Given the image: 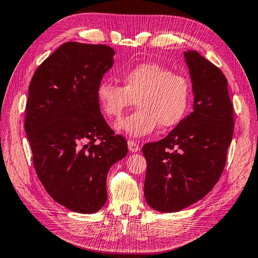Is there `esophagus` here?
<instances>
[{"instance_id":"1","label":"esophagus","mask_w":258,"mask_h":258,"mask_svg":"<svg viewBox=\"0 0 258 258\" xmlns=\"http://www.w3.org/2000/svg\"><path fill=\"white\" fill-rule=\"evenodd\" d=\"M127 145H128V151L131 153H137V152L140 151V148H141L139 144H137L134 141H128L127 142Z\"/></svg>"}]
</instances>
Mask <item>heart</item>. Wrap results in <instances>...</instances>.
<instances>
[{"label":"heart","mask_w":258,"mask_h":258,"mask_svg":"<svg viewBox=\"0 0 258 258\" xmlns=\"http://www.w3.org/2000/svg\"><path fill=\"white\" fill-rule=\"evenodd\" d=\"M123 87L109 80L97 88V100L107 117L118 118L136 102L133 114L118 121L117 132L132 137L147 135L156 128L171 127L183 117L191 98V83L185 76L168 68L144 62L122 76Z\"/></svg>","instance_id":"heart-1"}]
</instances>
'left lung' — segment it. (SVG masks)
<instances>
[{
  "label": "left lung",
  "instance_id": "left-lung-1",
  "mask_svg": "<svg viewBox=\"0 0 258 258\" xmlns=\"http://www.w3.org/2000/svg\"><path fill=\"white\" fill-rule=\"evenodd\" d=\"M192 83V112L170 133L142 151L147 170L144 196L159 212H178L206 197L226 163L234 118L227 80L199 52H183Z\"/></svg>",
  "mask_w": 258,
  "mask_h": 258
}]
</instances>
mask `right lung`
<instances>
[{
  "mask_svg": "<svg viewBox=\"0 0 258 258\" xmlns=\"http://www.w3.org/2000/svg\"><path fill=\"white\" fill-rule=\"evenodd\" d=\"M114 55L109 46L69 41L39 66L28 88L25 132L36 173L53 200L78 213L101 210L107 172L127 154L97 100Z\"/></svg>",
  "mask_w": 258,
  "mask_h": 258,
  "instance_id": "obj_1",
  "label": "right lung"
}]
</instances>
